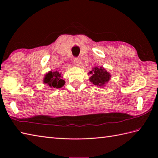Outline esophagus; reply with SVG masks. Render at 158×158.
<instances>
[{"mask_svg":"<svg viewBox=\"0 0 158 158\" xmlns=\"http://www.w3.org/2000/svg\"><path fill=\"white\" fill-rule=\"evenodd\" d=\"M80 63H81V60H80L79 58H77L74 60V65L77 67L80 65Z\"/></svg>","mask_w":158,"mask_h":158,"instance_id":"1","label":"esophagus"}]
</instances>
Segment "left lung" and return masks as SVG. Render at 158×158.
<instances>
[{
    "mask_svg": "<svg viewBox=\"0 0 158 158\" xmlns=\"http://www.w3.org/2000/svg\"><path fill=\"white\" fill-rule=\"evenodd\" d=\"M90 75L89 80L93 84L97 85L98 87L102 88L111 79V74L106 70L103 67L96 66L89 73Z\"/></svg>",
    "mask_w": 158,
    "mask_h": 158,
    "instance_id": "obj_1",
    "label": "left lung"
}]
</instances>
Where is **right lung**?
I'll return each mask as SVG.
<instances>
[{
    "label": "right lung",
    "mask_w": 158,
    "mask_h": 158,
    "mask_svg": "<svg viewBox=\"0 0 158 158\" xmlns=\"http://www.w3.org/2000/svg\"><path fill=\"white\" fill-rule=\"evenodd\" d=\"M44 84L49 85V87L53 89H60L65 84V81L63 79L61 73L58 71H49L45 74L43 79Z\"/></svg>",
    "instance_id": "obj_1"
}]
</instances>
